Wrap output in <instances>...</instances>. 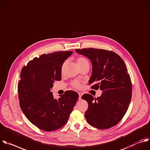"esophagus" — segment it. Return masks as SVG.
I'll return each instance as SVG.
<instances>
[{"label": "esophagus", "mask_w": 150, "mask_h": 150, "mask_svg": "<svg viewBox=\"0 0 150 150\" xmlns=\"http://www.w3.org/2000/svg\"><path fill=\"white\" fill-rule=\"evenodd\" d=\"M78 94H79V99H81V96H82L83 94L81 93H80V92H79Z\"/></svg>", "instance_id": "34e87169"}]
</instances>
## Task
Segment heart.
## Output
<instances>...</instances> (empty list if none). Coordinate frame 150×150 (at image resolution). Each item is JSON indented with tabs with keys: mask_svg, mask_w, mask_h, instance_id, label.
<instances>
[{
	"mask_svg": "<svg viewBox=\"0 0 150 150\" xmlns=\"http://www.w3.org/2000/svg\"><path fill=\"white\" fill-rule=\"evenodd\" d=\"M76 63H77V65L79 66V67L81 66L82 65H84V64H89V63H88L87 59L82 57H79L76 58ZM71 86L75 88L79 89L81 88V82L78 80H74L71 82Z\"/></svg>",
	"mask_w": 150,
	"mask_h": 150,
	"instance_id": "obj_1",
	"label": "heart"
}]
</instances>
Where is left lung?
Returning <instances> with one entry per match:
<instances>
[{
  "mask_svg": "<svg viewBox=\"0 0 150 150\" xmlns=\"http://www.w3.org/2000/svg\"><path fill=\"white\" fill-rule=\"evenodd\" d=\"M76 51L88 57L92 63L88 81V84H92L91 88L103 91L97 98L90 94L81 96L88 103L86 121L98 129L112 128L123 118L132 97V83L125 63L112 51L90 48L76 49Z\"/></svg>",
  "mask_w": 150,
  "mask_h": 150,
  "instance_id": "left-lung-1",
  "label": "left lung"
}]
</instances>
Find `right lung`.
Wrapping results in <instances>:
<instances>
[{"mask_svg":"<svg viewBox=\"0 0 150 150\" xmlns=\"http://www.w3.org/2000/svg\"><path fill=\"white\" fill-rule=\"evenodd\" d=\"M72 51L44 54L23 67L18 84L20 107L28 120L39 129L54 131L67 122L79 95L67 91L54 99L51 88L62 79V66Z\"/></svg>","mask_w":150,"mask_h":150,"instance_id":"right-lung-1","label":"right lung"}]
</instances>
